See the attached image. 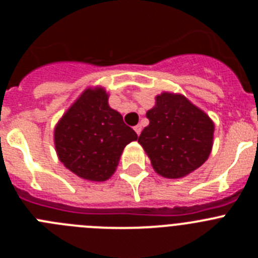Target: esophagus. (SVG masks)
Returning a JSON list of instances; mask_svg holds the SVG:
<instances>
[{"instance_id":"esophagus-1","label":"esophagus","mask_w":258,"mask_h":258,"mask_svg":"<svg viewBox=\"0 0 258 258\" xmlns=\"http://www.w3.org/2000/svg\"><path fill=\"white\" fill-rule=\"evenodd\" d=\"M134 131H136V133L140 136L141 132H142V126H141V125H136V126H134Z\"/></svg>"}]
</instances>
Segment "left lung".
<instances>
[{
  "label": "left lung",
  "mask_w": 258,
  "mask_h": 258,
  "mask_svg": "<svg viewBox=\"0 0 258 258\" xmlns=\"http://www.w3.org/2000/svg\"><path fill=\"white\" fill-rule=\"evenodd\" d=\"M138 142L152 168L165 178H182L206 163L213 146L214 124L204 111L181 94L161 93Z\"/></svg>",
  "instance_id": "8db88e82"
}]
</instances>
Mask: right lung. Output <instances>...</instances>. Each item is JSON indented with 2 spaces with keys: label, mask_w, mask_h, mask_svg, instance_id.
I'll list each match as a JSON object with an SVG mask.
<instances>
[{
  "label": "right lung",
  "mask_w": 258,
  "mask_h": 258,
  "mask_svg": "<svg viewBox=\"0 0 258 258\" xmlns=\"http://www.w3.org/2000/svg\"><path fill=\"white\" fill-rule=\"evenodd\" d=\"M137 138L122 116L108 106L103 88L86 89L54 131L59 160L76 175L94 182L115 173L122 150Z\"/></svg>",
  "instance_id": "right-lung-1"
}]
</instances>
